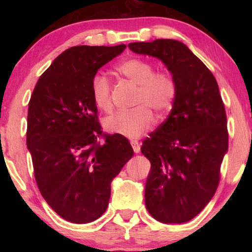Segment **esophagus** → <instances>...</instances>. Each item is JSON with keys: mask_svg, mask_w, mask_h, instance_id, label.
I'll list each match as a JSON object with an SVG mask.
<instances>
[{"mask_svg": "<svg viewBox=\"0 0 252 252\" xmlns=\"http://www.w3.org/2000/svg\"><path fill=\"white\" fill-rule=\"evenodd\" d=\"M130 144H132V147H133V150H134V153H135V154H139V153H140V150H141L140 143L137 142L136 140H132V141H130Z\"/></svg>", "mask_w": 252, "mask_h": 252, "instance_id": "1", "label": "esophagus"}]
</instances>
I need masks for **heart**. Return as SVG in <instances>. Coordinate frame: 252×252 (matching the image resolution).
I'll return each mask as SVG.
<instances>
[{"instance_id": "obj_1", "label": "heart", "mask_w": 252, "mask_h": 252, "mask_svg": "<svg viewBox=\"0 0 252 252\" xmlns=\"http://www.w3.org/2000/svg\"><path fill=\"white\" fill-rule=\"evenodd\" d=\"M117 73L137 85L134 98L135 108L119 111L104 119L109 132L135 139L154 125L155 117L151 111L165 115L173 108L178 95V85L168 71H155L150 62L142 58H128L116 66ZM91 95L94 104L102 111L111 109V85L101 73L95 74L91 82Z\"/></svg>"}]
</instances>
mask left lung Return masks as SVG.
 <instances>
[{
    "label": "left lung",
    "mask_w": 252,
    "mask_h": 252,
    "mask_svg": "<svg viewBox=\"0 0 252 252\" xmlns=\"http://www.w3.org/2000/svg\"><path fill=\"white\" fill-rule=\"evenodd\" d=\"M136 54L159 58L173 74L178 95L170 115L142 142L151 163L146 206L165 223L191 220L211 201L228 149L225 105L216 78L180 41L134 42Z\"/></svg>",
    "instance_id": "left-lung-1"
}]
</instances>
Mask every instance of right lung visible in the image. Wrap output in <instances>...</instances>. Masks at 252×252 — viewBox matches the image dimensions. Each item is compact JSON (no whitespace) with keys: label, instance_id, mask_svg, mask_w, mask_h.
I'll use <instances>...</instances> for the list:
<instances>
[{"label":"right lung","instance_id":"1","mask_svg":"<svg viewBox=\"0 0 252 252\" xmlns=\"http://www.w3.org/2000/svg\"><path fill=\"white\" fill-rule=\"evenodd\" d=\"M125 48H68L31 96L26 143L34 177L46 202L67 221L92 222L105 212L111 181L134 154L125 136L103 133L91 95L98 68Z\"/></svg>","mask_w":252,"mask_h":252}]
</instances>
